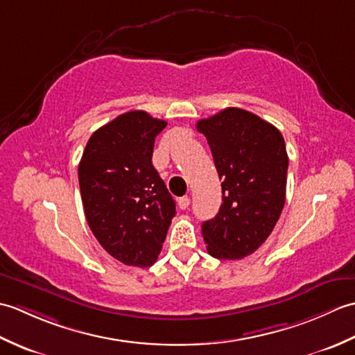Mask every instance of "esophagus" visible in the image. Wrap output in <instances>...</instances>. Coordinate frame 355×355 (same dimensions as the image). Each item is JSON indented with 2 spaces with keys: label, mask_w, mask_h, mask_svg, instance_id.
<instances>
[{
  "label": "esophagus",
  "mask_w": 355,
  "mask_h": 355,
  "mask_svg": "<svg viewBox=\"0 0 355 355\" xmlns=\"http://www.w3.org/2000/svg\"><path fill=\"white\" fill-rule=\"evenodd\" d=\"M189 205H191V198H189V197L178 198V206H180V209H187V207H189Z\"/></svg>",
  "instance_id": "obj_1"
}]
</instances>
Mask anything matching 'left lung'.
<instances>
[{
    "label": "left lung",
    "mask_w": 355,
    "mask_h": 355,
    "mask_svg": "<svg viewBox=\"0 0 355 355\" xmlns=\"http://www.w3.org/2000/svg\"><path fill=\"white\" fill-rule=\"evenodd\" d=\"M221 180L223 205L202 223L207 252L216 259H243L266 243L285 205L288 155L276 126L241 108L202 119Z\"/></svg>",
    "instance_id": "8db88e82"
}]
</instances>
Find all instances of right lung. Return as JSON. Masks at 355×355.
Wrapping results in <instances>:
<instances>
[{"label": "right lung", "instance_id": "right-lung-1", "mask_svg": "<svg viewBox=\"0 0 355 355\" xmlns=\"http://www.w3.org/2000/svg\"><path fill=\"white\" fill-rule=\"evenodd\" d=\"M166 125L145 111L125 112L89 137L80 158L87 223L125 266H153L175 216V201L153 166L154 141Z\"/></svg>", "mask_w": 355, "mask_h": 355}]
</instances>
